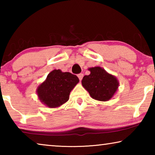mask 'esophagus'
<instances>
[{
	"label": "esophagus",
	"instance_id": "obj_1",
	"mask_svg": "<svg viewBox=\"0 0 155 155\" xmlns=\"http://www.w3.org/2000/svg\"><path fill=\"white\" fill-rule=\"evenodd\" d=\"M78 78H79V80H80V81L82 80V78H83V74H78Z\"/></svg>",
	"mask_w": 155,
	"mask_h": 155
}]
</instances>
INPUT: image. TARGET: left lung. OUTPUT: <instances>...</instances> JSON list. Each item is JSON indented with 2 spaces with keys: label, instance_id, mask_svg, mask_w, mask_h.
<instances>
[{
  "label": "left lung",
  "instance_id": "1",
  "mask_svg": "<svg viewBox=\"0 0 155 155\" xmlns=\"http://www.w3.org/2000/svg\"><path fill=\"white\" fill-rule=\"evenodd\" d=\"M88 70L90 74L84 76L81 81L83 87L93 99L104 102L109 101L118 89L117 78L99 66L90 68Z\"/></svg>",
  "mask_w": 155,
  "mask_h": 155
}]
</instances>
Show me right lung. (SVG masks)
Wrapping results in <instances>:
<instances>
[{"label":"right lung","mask_w":155,"mask_h":155,"mask_svg":"<svg viewBox=\"0 0 155 155\" xmlns=\"http://www.w3.org/2000/svg\"><path fill=\"white\" fill-rule=\"evenodd\" d=\"M78 82V78L70 72L53 70L39 85L36 92L43 104L49 108H57L69 100L70 92Z\"/></svg>","instance_id":"right-lung-1"}]
</instances>
